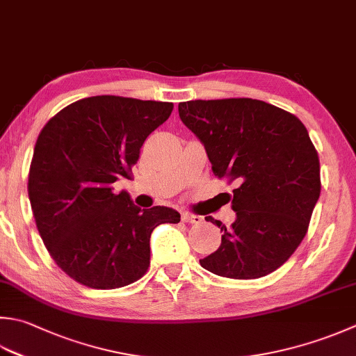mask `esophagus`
<instances>
[{
  "instance_id": "34e87169",
  "label": "esophagus",
  "mask_w": 356,
  "mask_h": 356,
  "mask_svg": "<svg viewBox=\"0 0 356 356\" xmlns=\"http://www.w3.org/2000/svg\"><path fill=\"white\" fill-rule=\"evenodd\" d=\"M182 222H190V224H200L202 218L197 214H193V213H182Z\"/></svg>"
}]
</instances>
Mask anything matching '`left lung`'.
I'll use <instances>...</instances> for the list:
<instances>
[{
    "instance_id": "8db88e82",
    "label": "left lung",
    "mask_w": 356,
    "mask_h": 356,
    "mask_svg": "<svg viewBox=\"0 0 356 356\" xmlns=\"http://www.w3.org/2000/svg\"><path fill=\"white\" fill-rule=\"evenodd\" d=\"M180 120L204 143L213 172L236 182V220L200 266L229 280L280 268L302 242L321 193L319 157L293 114L253 99L179 103Z\"/></svg>"
}]
</instances>
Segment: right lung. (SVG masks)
<instances>
[{"mask_svg":"<svg viewBox=\"0 0 356 356\" xmlns=\"http://www.w3.org/2000/svg\"><path fill=\"white\" fill-rule=\"evenodd\" d=\"M174 104L118 95L74 102L41 129L29 170V200L38 233L55 264L75 282L113 290L149 267V238L177 224L168 207L140 210L113 184L129 177L152 131Z\"/></svg>","mask_w":356,"mask_h":356,"instance_id":"1","label":"right lung"}]
</instances>
